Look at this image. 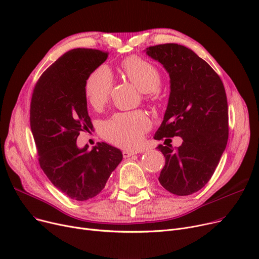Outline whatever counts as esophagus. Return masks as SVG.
<instances>
[{
	"label": "esophagus",
	"instance_id": "34e87169",
	"mask_svg": "<svg viewBox=\"0 0 259 259\" xmlns=\"http://www.w3.org/2000/svg\"><path fill=\"white\" fill-rule=\"evenodd\" d=\"M134 154H138V152L137 151H128V150L122 152V156L124 157H130V156H133Z\"/></svg>",
	"mask_w": 259,
	"mask_h": 259
}]
</instances>
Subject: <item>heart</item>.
Here are the masks:
<instances>
[{
	"instance_id": "obj_1",
	"label": "heart",
	"mask_w": 259,
	"mask_h": 259,
	"mask_svg": "<svg viewBox=\"0 0 259 259\" xmlns=\"http://www.w3.org/2000/svg\"><path fill=\"white\" fill-rule=\"evenodd\" d=\"M122 71L132 84L144 93L152 94L160 86V74L156 68L139 57H131L122 62ZM113 77L107 66H100L92 71L85 81V94L94 108L103 107L110 97ZM150 120L140 111L117 113L104 122V137L111 143L124 147L135 148L142 141L145 132L150 129Z\"/></svg>"
}]
</instances>
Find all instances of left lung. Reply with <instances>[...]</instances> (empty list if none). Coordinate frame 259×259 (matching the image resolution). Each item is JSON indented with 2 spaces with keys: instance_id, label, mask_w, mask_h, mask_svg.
<instances>
[{
  "instance_id": "obj_1",
  "label": "left lung",
  "mask_w": 259,
  "mask_h": 259,
  "mask_svg": "<svg viewBox=\"0 0 259 259\" xmlns=\"http://www.w3.org/2000/svg\"><path fill=\"white\" fill-rule=\"evenodd\" d=\"M144 51L160 63L170 77L167 109L154 139H183L178 149L157 146L166 158L158 181L175 195L193 194L209 182L227 146L224 84L206 61L183 45L161 44Z\"/></svg>"
}]
</instances>
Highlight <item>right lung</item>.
Instances as JSON below:
<instances>
[{
  "label": "right lung",
  "instance_id": "right-lung-1",
  "mask_svg": "<svg viewBox=\"0 0 259 259\" xmlns=\"http://www.w3.org/2000/svg\"><path fill=\"white\" fill-rule=\"evenodd\" d=\"M108 58L97 49L67 51L40 75L30 105V127L39 166L61 192L74 200L97 196L122 159L119 149L99 143L78 148L79 131L92 129L85 81Z\"/></svg>",
  "mask_w": 259,
  "mask_h": 259
}]
</instances>
